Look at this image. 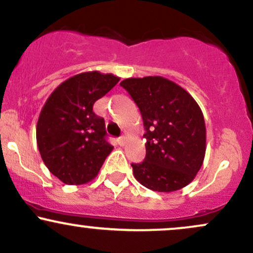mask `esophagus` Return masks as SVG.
I'll list each match as a JSON object with an SVG mask.
<instances>
[{"label": "esophagus", "instance_id": "obj_1", "mask_svg": "<svg viewBox=\"0 0 253 253\" xmlns=\"http://www.w3.org/2000/svg\"><path fill=\"white\" fill-rule=\"evenodd\" d=\"M118 143L120 146H125V145H126V138H125V136H121V138H119Z\"/></svg>", "mask_w": 253, "mask_h": 253}]
</instances>
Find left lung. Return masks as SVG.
<instances>
[{"instance_id": "obj_1", "label": "left lung", "mask_w": 253, "mask_h": 253, "mask_svg": "<svg viewBox=\"0 0 253 253\" xmlns=\"http://www.w3.org/2000/svg\"><path fill=\"white\" fill-rule=\"evenodd\" d=\"M126 89L141 113L146 157L130 164L135 179L147 189L171 193L195 178L206 155L202 110L187 90L162 76L126 78Z\"/></svg>"}]
</instances>
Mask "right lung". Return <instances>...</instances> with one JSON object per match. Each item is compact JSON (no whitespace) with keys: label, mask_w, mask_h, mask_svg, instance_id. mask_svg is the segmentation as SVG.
<instances>
[{"label":"right lung","mask_w":253,"mask_h":253,"mask_svg":"<svg viewBox=\"0 0 253 253\" xmlns=\"http://www.w3.org/2000/svg\"><path fill=\"white\" fill-rule=\"evenodd\" d=\"M120 81L113 74L75 75L52 91L37 124L40 156L52 175L65 184H85L113 151L106 141L104 120L92 106Z\"/></svg>","instance_id":"1"}]
</instances>
